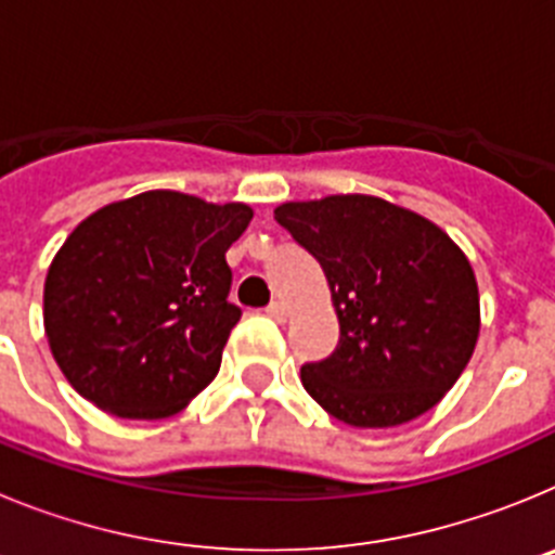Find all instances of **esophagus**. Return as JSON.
<instances>
[{"instance_id":"1","label":"esophagus","mask_w":555,"mask_h":555,"mask_svg":"<svg viewBox=\"0 0 555 555\" xmlns=\"http://www.w3.org/2000/svg\"><path fill=\"white\" fill-rule=\"evenodd\" d=\"M267 313L269 317H272L274 322H286V313H288V308H286V302H281V300H272L267 306Z\"/></svg>"}]
</instances>
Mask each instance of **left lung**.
<instances>
[{"instance_id": "left-lung-1", "label": "left lung", "mask_w": 555, "mask_h": 555, "mask_svg": "<svg viewBox=\"0 0 555 555\" xmlns=\"http://www.w3.org/2000/svg\"><path fill=\"white\" fill-rule=\"evenodd\" d=\"M274 219L320 261L338 345L302 364L308 395L356 428H391L434 409L478 341V283L450 235L377 197L286 203Z\"/></svg>"}]
</instances>
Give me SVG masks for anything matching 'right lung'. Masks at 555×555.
Masks as SVG:
<instances>
[{
	"label": "right lung",
	"instance_id": "add662e5",
	"mask_svg": "<svg viewBox=\"0 0 555 555\" xmlns=\"http://www.w3.org/2000/svg\"><path fill=\"white\" fill-rule=\"evenodd\" d=\"M242 203L146 191L105 205L66 238L43 286V325L66 380L127 420L178 414L217 377L242 308L224 253Z\"/></svg>",
	"mask_w": 555,
	"mask_h": 555
}]
</instances>
